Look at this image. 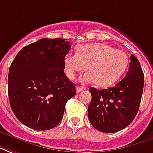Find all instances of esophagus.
<instances>
[{
  "instance_id": "1",
  "label": "esophagus",
  "mask_w": 153,
  "mask_h": 153,
  "mask_svg": "<svg viewBox=\"0 0 153 153\" xmlns=\"http://www.w3.org/2000/svg\"><path fill=\"white\" fill-rule=\"evenodd\" d=\"M76 92L79 93V92L83 91L85 90V88H84V87H82V86H78V85H76Z\"/></svg>"
}]
</instances>
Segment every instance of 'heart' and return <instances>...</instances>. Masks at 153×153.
Segmentation results:
<instances>
[{
    "label": "heart",
    "instance_id": "heart-1",
    "mask_svg": "<svg viewBox=\"0 0 153 153\" xmlns=\"http://www.w3.org/2000/svg\"><path fill=\"white\" fill-rule=\"evenodd\" d=\"M128 65V57L124 51L114 48L108 44H83L77 48V53L65 55V72L73 80L78 72L88 69L81 76V82L97 83L101 87L113 85L123 76Z\"/></svg>",
    "mask_w": 153,
    "mask_h": 153
}]
</instances>
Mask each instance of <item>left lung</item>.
<instances>
[{
    "mask_svg": "<svg viewBox=\"0 0 153 153\" xmlns=\"http://www.w3.org/2000/svg\"><path fill=\"white\" fill-rule=\"evenodd\" d=\"M143 84L139 61L132 54L128 71L118 84L104 90L89 88L88 118L92 126L102 133H116L128 126L139 109Z\"/></svg>",
    "mask_w": 153,
    "mask_h": 153,
    "instance_id": "8db88e82",
    "label": "left lung"
}]
</instances>
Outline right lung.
<instances>
[{
	"label": "right lung",
	"instance_id": "right-lung-1",
	"mask_svg": "<svg viewBox=\"0 0 153 153\" xmlns=\"http://www.w3.org/2000/svg\"><path fill=\"white\" fill-rule=\"evenodd\" d=\"M71 45L64 39H41L24 47L9 69L8 95L16 118L35 130H48L61 122L66 103L76 87L64 73Z\"/></svg>",
	"mask_w": 153,
	"mask_h": 153
}]
</instances>
